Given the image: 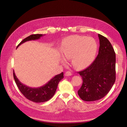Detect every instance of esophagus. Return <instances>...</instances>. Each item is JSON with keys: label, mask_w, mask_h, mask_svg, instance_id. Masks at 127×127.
Here are the masks:
<instances>
[{"label": "esophagus", "mask_w": 127, "mask_h": 127, "mask_svg": "<svg viewBox=\"0 0 127 127\" xmlns=\"http://www.w3.org/2000/svg\"><path fill=\"white\" fill-rule=\"evenodd\" d=\"M71 75H72V73L70 72V71L66 72L65 73V76H71Z\"/></svg>", "instance_id": "obj_1"}]
</instances>
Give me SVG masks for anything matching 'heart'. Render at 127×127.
<instances>
[{
    "label": "heart",
    "mask_w": 127,
    "mask_h": 127,
    "mask_svg": "<svg viewBox=\"0 0 127 127\" xmlns=\"http://www.w3.org/2000/svg\"><path fill=\"white\" fill-rule=\"evenodd\" d=\"M61 51L65 59L73 58L72 63L75 67L82 69L93 62L97 51V44L92 37L72 35L63 41Z\"/></svg>",
    "instance_id": "b5f03b06"
}]
</instances>
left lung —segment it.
I'll use <instances>...</instances> for the list:
<instances>
[{"label":"left lung","instance_id":"8db88e82","mask_svg":"<svg viewBox=\"0 0 127 127\" xmlns=\"http://www.w3.org/2000/svg\"><path fill=\"white\" fill-rule=\"evenodd\" d=\"M98 54L89 67L78 73L83 83L78 91L82 100L94 101L108 94L115 81L116 57L114 50L107 38L98 34Z\"/></svg>","mask_w":127,"mask_h":127}]
</instances>
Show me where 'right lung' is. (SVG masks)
<instances>
[{
  "label": "right lung",
  "instance_id": "obj_1",
  "mask_svg": "<svg viewBox=\"0 0 127 127\" xmlns=\"http://www.w3.org/2000/svg\"><path fill=\"white\" fill-rule=\"evenodd\" d=\"M42 36V34H33L30 35L23 39L17 47L27 41L39 39ZM13 77L17 87L25 97L35 102H44L50 100L54 96L59 82L64 78V76L63 72H62L61 74L56 75L46 84L38 88H31L23 85L17 78L14 71Z\"/></svg>",
  "mask_w": 127,
  "mask_h": 127
}]
</instances>
